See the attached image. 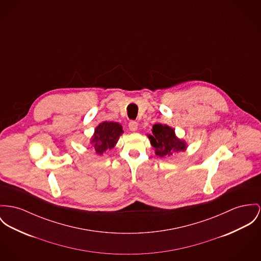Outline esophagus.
I'll use <instances>...</instances> for the list:
<instances>
[{"mask_svg": "<svg viewBox=\"0 0 261 261\" xmlns=\"http://www.w3.org/2000/svg\"><path fill=\"white\" fill-rule=\"evenodd\" d=\"M128 126H129V129H130L131 131H136L137 128H138V123H137L136 121H130Z\"/></svg>", "mask_w": 261, "mask_h": 261, "instance_id": "esophagus-1", "label": "esophagus"}]
</instances>
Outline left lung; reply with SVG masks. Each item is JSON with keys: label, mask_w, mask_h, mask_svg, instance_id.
Here are the masks:
<instances>
[{"label": "left lung", "mask_w": 261, "mask_h": 261, "mask_svg": "<svg viewBox=\"0 0 261 261\" xmlns=\"http://www.w3.org/2000/svg\"><path fill=\"white\" fill-rule=\"evenodd\" d=\"M153 135H149L151 145L155 148L156 155L159 157L170 156L173 152L185 151L186 144L175 136L174 129L167 125L155 124L153 126Z\"/></svg>", "instance_id": "1"}]
</instances>
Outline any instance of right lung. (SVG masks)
<instances>
[{
  "label": "right lung",
  "mask_w": 261,
  "mask_h": 261,
  "mask_svg": "<svg viewBox=\"0 0 261 261\" xmlns=\"http://www.w3.org/2000/svg\"><path fill=\"white\" fill-rule=\"evenodd\" d=\"M122 133L123 130L119 123L107 121L102 122L96 127L94 136L91 141L95 152L102 155L106 150L112 149L117 143Z\"/></svg>",
  "instance_id": "right-lung-1"
}]
</instances>
